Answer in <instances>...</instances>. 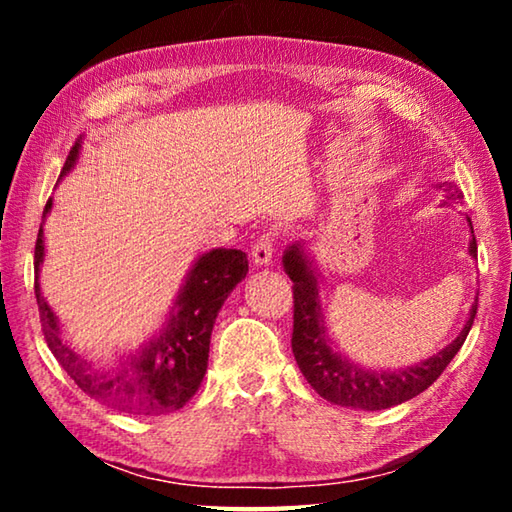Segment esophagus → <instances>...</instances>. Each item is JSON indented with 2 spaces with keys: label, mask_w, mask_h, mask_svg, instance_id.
<instances>
[{
  "label": "esophagus",
  "mask_w": 512,
  "mask_h": 512,
  "mask_svg": "<svg viewBox=\"0 0 512 512\" xmlns=\"http://www.w3.org/2000/svg\"><path fill=\"white\" fill-rule=\"evenodd\" d=\"M250 257H253L255 266H268L273 264V237L264 235L257 239V244L250 250Z\"/></svg>",
  "instance_id": "esophagus-1"
}]
</instances>
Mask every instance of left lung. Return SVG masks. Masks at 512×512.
<instances>
[{"instance_id":"left-lung-1","label":"left lung","mask_w":512,"mask_h":512,"mask_svg":"<svg viewBox=\"0 0 512 512\" xmlns=\"http://www.w3.org/2000/svg\"><path fill=\"white\" fill-rule=\"evenodd\" d=\"M438 189L445 192L443 205H458L461 203V189L454 183H440ZM467 219V216H465ZM470 225L472 239L467 253L476 259V239ZM284 273L293 282V336L291 350L298 361V368L311 388L323 397V400L348 406V409L361 411H381L391 409V406L402 404L411 397L420 395L422 391L436 381L443 370L449 366V361L456 357V352L463 348V343L470 334L474 316H476V300L470 307V314L456 339L445 345L443 350L424 359L415 366L406 368H368L361 363L352 361L348 354L339 350V345L332 341L329 327L325 323L323 300H320V275L314 266V259L307 250L305 241H293L287 246L282 255Z\"/></svg>"}]
</instances>
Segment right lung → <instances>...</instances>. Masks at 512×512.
<instances>
[{
	"mask_svg": "<svg viewBox=\"0 0 512 512\" xmlns=\"http://www.w3.org/2000/svg\"><path fill=\"white\" fill-rule=\"evenodd\" d=\"M79 153L81 140L69 151L60 178L74 169ZM51 207L54 198H49L42 216H47ZM42 264L45 230L40 225L36 241V298L49 350L83 393L110 409L131 415H167L183 409L192 400L205 377L216 316L232 289L248 273V259L241 250L212 248L198 255L158 332L140 348L121 354L115 363L99 366L65 341L58 316L42 296Z\"/></svg>",
	"mask_w": 512,
	"mask_h": 512,
	"instance_id": "1",
	"label": "right lung"
}]
</instances>
